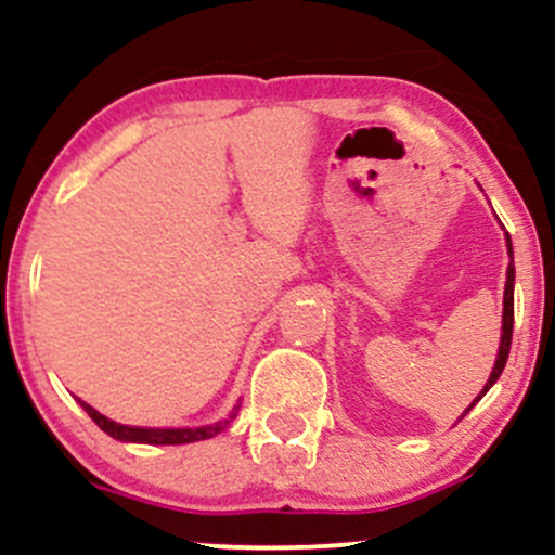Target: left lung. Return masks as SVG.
Instances as JSON below:
<instances>
[{"mask_svg":"<svg viewBox=\"0 0 555 555\" xmlns=\"http://www.w3.org/2000/svg\"><path fill=\"white\" fill-rule=\"evenodd\" d=\"M507 249H511V236H507ZM513 282H516V268H513V262L507 266V284H505V309H502V340H500V354H496V362H494V371H491L489 382H486L483 391H480V397L486 395V391L491 389V384L496 382V378L502 376V367H505L507 362V354H511V340H513ZM478 397V400H480ZM475 400V402H478ZM473 408V405H469ZM467 408V411H469Z\"/></svg>","mask_w":555,"mask_h":555,"instance_id":"left-lung-1","label":"left lung"}]
</instances>
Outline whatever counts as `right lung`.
<instances>
[{
	"mask_svg": "<svg viewBox=\"0 0 555 555\" xmlns=\"http://www.w3.org/2000/svg\"><path fill=\"white\" fill-rule=\"evenodd\" d=\"M80 405L86 408L88 416H91L93 422H96L99 427H102L106 435H112V438H115V440H131V443H150V446H182V443H195V440L215 438V435L222 433V429L228 427V422H231V418L238 413V408H236V411L231 413V418H225V422L209 424V427H195V429H144V427H126V424L109 422V418L102 416V413H99V411H93V408L86 405V402H80Z\"/></svg>",
	"mask_w": 555,
	"mask_h": 555,
	"instance_id": "add662e5",
	"label": "right lung"
}]
</instances>
